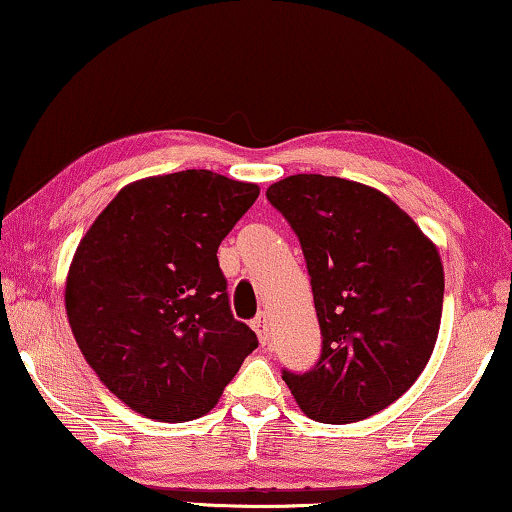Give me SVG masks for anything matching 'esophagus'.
Instances as JSON below:
<instances>
[{
	"mask_svg": "<svg viewBox=\"0 0 512 512\" xmlns=\"http://www.w3.org/2000/svg\"><path fill=\"white\" fill-rule=\"evenodd\" d=\"M250 326H253V331L257 333L259 342L266 345V342H269V338H271V333H269V319H266L264 312H262V315H257L253 322H250Z\"/></svg>",
	"mask_w": 512,
	"mask_h": 512,
	"instance_id": "obj_1",
	"label": "esophagus"
}]
</instances>
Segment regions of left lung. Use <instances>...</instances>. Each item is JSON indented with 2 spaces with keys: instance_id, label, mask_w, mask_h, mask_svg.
I'll list each match as a JSON object with an SVG mask.
<instances>
[{
  "instance_id": "left-lung-1",
  "label": "left lung",
  "mask_w": 512,
  "mask_h": 512,
  "mask_svg": "<svg viewBox=\"0 0 512 512\" xmlns=\"http://www.w3.org/2000/svg\"><path fill=\"white\" fill-rule=\"evenodd\" d=\"M299 236L322 354L282 379L310 418L345 425L393 404L430 361L444 305L434 243L384 193L322 174L266 190Z\"/></svg>"
}]
</instances>
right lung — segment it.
Listing matches in <instances>:
<instances>
[{
  "mask_svg": "<svg viewBox=\"0 0 512 512\" xmlns=\"http://www.w3.org/2000/svg\"><path fill=\"white\" fill-rule=\"evenodd\" d=\"M257 195L255 183L209 170L135 181L75 250L68 324L98 379L137 414L204 416L257 349L216 255Z\"/></svg>",
  "mask_w": 512,
  "mask_h": 512,
  "instance_id": "add662e5",
  "label": "right lung"
}]
</instances>
